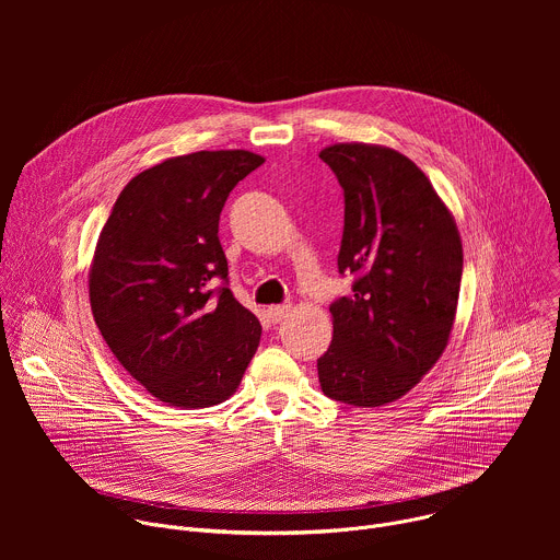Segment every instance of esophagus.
Instances as JSON below:
<instances>
[{
	"label": "esophagus",
	"instance_id": "esophagus-1",
	"mask_svg": "<svg viewBox=\"0 0 560 560\" xmlns=\"http://www.w3.org/2000/svg\"><path fill=\"white\" fill-rule=\"evenodd\" d=\"M288 314H290V305H270V307H268V316H270L272 324L283 322V318H285Z\"/></svg>",
	"mask_w": 560,
	"mask_h": 560
}]
</instances>
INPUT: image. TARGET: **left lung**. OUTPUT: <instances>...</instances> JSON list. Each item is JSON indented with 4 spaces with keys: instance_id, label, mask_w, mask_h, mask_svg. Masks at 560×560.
<instances>
[{
    "instance_id": "1",
    "label": "left lung",
    "mask_w": 560,
    "mask_h": 560,
    "mask_svg": "<svg viewBox=\"0 0 560 560\" xmlns=\"http://www.w3.org/2000/svg\"><path fill=\"white\" fill-rule=\"evenodd\" d=\"M318 156L343 199L339 272L350 296L330 305L332 343L316 361L326 396L381 408L408 394L447 348L463 246L456 221L425 173L387 145L335 143Z\"/></svg>"
}]
</instances>
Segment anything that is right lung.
Masks as SVG:
<instances>
[{
  "label": "right lung",
  "mask_w": 560,
  "mask_h": 560,
  "mask_svg": "<svg viewBox=\"0 0 560 560\" xmlns=\"http://www.w3.org/2000/svg\"><path fill=\"white\" fill-rule=\"evenodd\" d=\"M264 162L248 150L171 156L128 182L100 234L95 324L126 372L173 408L223 404L259 348L261 324L228 288L217 232L230 190Z\"/></svg>",
  "instance_id": "add662e5"
}]
</instances>
